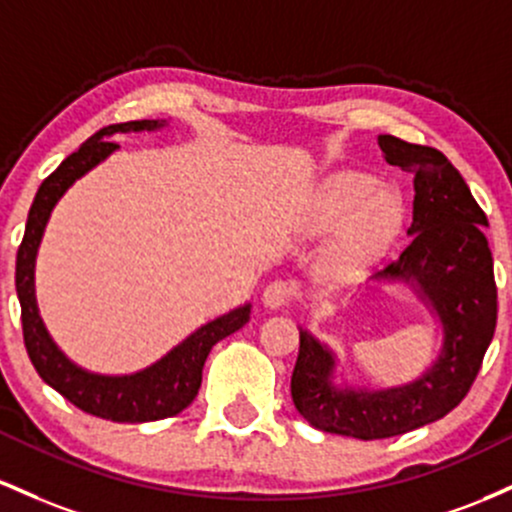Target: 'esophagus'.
Segmentation results:
<instances>
[{
  "label": "esophagus",
  "instance_id": "1",
  "mask_svg": "<svg viewBox=\"0 0 512 512\" xmlns=\"http://www.w3.org/2000/svg\"><path fill=\"white\" fill-rule=\"evenodd\" d=\"M292 295H295V290H292L290 283H285V280H275V283L266 285L261 300L268 309H280V307H287V304L292 302Z\"/></svg>",
  "mask_w": 512,
  "mask_h": 512
}]
</instances>
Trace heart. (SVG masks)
I'll list each match as a JSON object with an SVG mask.
<instances>
[{"label": "heart", "instance_id": "heart-1", "mask_svg": "<svg viewBox=\"0 0 512 512\" xmlns=\"http://www.w3.org/2000/svg\"><path fill=\"white\" fill-rule=\"evenodd\" d=\"M404 203L392 188L377 186L367 171L343 169L329 174L304 205V234L329 232L319 256L326 278L348 280L360 275L392 249L404 227Z\"/></svg>", "mask_w": 512, "mask_h": 512}]
</instances>
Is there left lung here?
Segmentation results:
<instances>
[{
	"instance_id": "obj_1",
	"label": "left lung",
	"mask_w": 512,
	"mask_h": 512,
	"mask_svg": "<svg viewBox=\"0 0 512 512\" xmlns=\"http://www.w3.org/2000/svg\"><path fill=\"white\" fill-rule=\"evenodd\" d=\"M389 164L413 174L411 244L375 280L418 287L442 321L445 343L426 375L382 392H353L331 384L333 355L300 329V353L290 392L295 409L324 433L380 440L404 435L447 416L467 396L498 319L493 256L479 208L462 174L440 149L380 135Z\"/></svg>"
}]
</instances>
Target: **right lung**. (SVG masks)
Masks as SVG:
<instances>
[{"label": "right lung", "mask_w": 512, "mask_h": 512, "mask_svg": "<svg viewBox=\"0 0 512 512\" xmlns=\"http://www.w3.org/2000/svg\"><path fill=\"white\" fill-rule=\"evenodd\" d=\"M162 125L164 120H130V123H116L94 132L77 152H72L48 179L40 183L31 210H28L19 254H16V295L21 302L26 353L33 367L45 384H50L77 409L116 423L159 421V418H171L186 409L203 382V365L212 346L229 333L239 331L249 321L251 312V304H246V307L234 309L225 317L200 326L181 346L166 353L159 363L130 377H103L84 372L57 350L53 338L45 331L36 307L33 266H36L38 244L45 225H48L50 210L79 176H84L91 166H96L113 149H118L116 142H111L108 137L116 132L154 130Z\"/></svg>", "instance_id": "right-lung-1"}]
</instances>
